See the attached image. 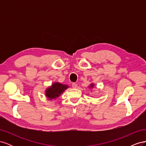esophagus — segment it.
<instances>
[{"instance_id":"1","label":"esophagus","mask_w":146,"mask_h":146,"mask_svg":"<svg viewBox=\"0 0 146 146\" xmlns=\"http://www.w3.org/2000/svg\"><path fill=\"white\" fill-rule=\"evenodd\" d=\"M72 88H76L77 87V83H73L72 84Z\"/></svg>"}]
</instances>
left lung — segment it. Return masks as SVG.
Segmentation results:
<instances>
[{"mask_svg": "<svg viewBox=\"0 0 146 146\" xmlns=\"http://www.w3.org/2000/svg\"><path fill=\"white\" fill-rule=\"evenodd\" d=\"M93 86H94V84H91V88H93Z\"/></svg>", "mask_w": 146, "mask_h": 146, "instance_id": "1", "label": "left lung"}]
</instances>
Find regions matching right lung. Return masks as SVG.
Wrapping results in <instances>:
<instances>
[{"instance_id": "1", "label": "right lung", "mask_w": 146, "mask_h": 146, "mask_svg": "<svg viewBox=\"0 0 146 146\" xmlns=\"http://www.w3.org/2000/svg\"><path fill=\"white\" fill-rule=\"evenodd\" d=\"M68 86L63 85L60 83H54L52 86L46 90V96L49 100H52L58 98L60 95L64 91Z\"/></svg>"}]
</instances>
